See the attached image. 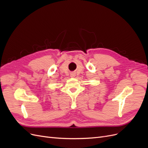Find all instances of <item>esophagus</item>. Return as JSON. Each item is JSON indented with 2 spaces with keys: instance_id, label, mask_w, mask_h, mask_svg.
Masks as SVG:
<instances>
[{
  "instance_id": "1",
  "label": "esophagus",
  "mask_w": 148,
  "mask_h": 148,
  "mask_svg": "<svg viewBox=\"0 0 148 148\" xmlns=\"http://www.w3.org/2000/svg\"><path fill=\"white\" fill-rule=\"evenodd\" d=\"M75 73H71V77H75Z\"/></svg>"
}]
</instances>
